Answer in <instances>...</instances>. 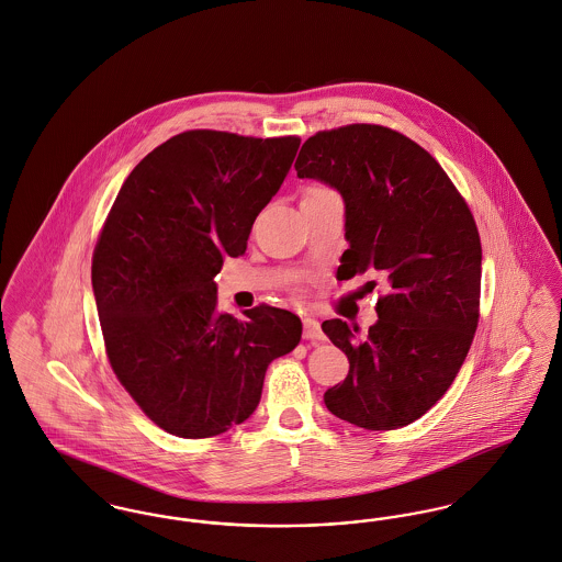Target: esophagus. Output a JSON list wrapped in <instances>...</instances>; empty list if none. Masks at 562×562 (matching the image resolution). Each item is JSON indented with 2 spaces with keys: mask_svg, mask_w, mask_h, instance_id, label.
I'll use <instances>...</instances> for the list:
<instances>
[{
  "mask_svg": "<svg viewBox=\"0 0 562 562\" xmlns=\"http://www.w3.org/2000/svg\"><path fill=\"white\" fill-rule=\"evenodd\" d=\"M324 337L319 322H315L313 317H305V339L308 341H319Z\"/></svg>",
  "mask_w": 562,
  "mask_h": 562,
  "instance_id": "esophagus-1",
  "label": "esophagus"
}]
</instances>
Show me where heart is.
<instances>
[{"label":"heart","mask_w":562,"mask_h":562,"mask_svg":"<svg viewBox=\"0 0 562 562\" xmlns=\"http://www.w3.org/2000/svg\"><path fill=\"white\" fill-rule=\"evenodd\" d=\"M317 191H319V189H317Z\"/></svg>","instance_id":"1"}]
</instances>
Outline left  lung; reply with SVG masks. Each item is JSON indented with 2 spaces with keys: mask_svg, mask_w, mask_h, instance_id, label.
<instances>
[{
  "mask_svg": "<svg viewBox=\"0 0 562 562\" xmlns=\"http://www.w3.org/2000/svg\"><path fill=\"white\" fill-rule=\"evenodd\" d=\"M294 167L344 198V279L371 272L386 285L364 337L344 319L322 324L350 360L348 378L324 393V404L373 431L409 425L447 393L479 324L474 218L438 160L384 126L317 133Z\"/></svg>",
  "mask_w": 562,
  "mask_h": 562,
  "instance_id": "8db88e82",
  "label": "left lung"
}]
</instances>
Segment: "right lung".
<instances>
[{
    "mask_svg": "<svg viewBox=\"0 0 562 562\" xmlns=\"http://www.w3.org/2000/svg\"><path fill=\"white\" fill-rule=\"evenodd\" d=\"M299 146V137L180 133L128 173L106 216L92 259L106 355L167 434L210 438L245 423L268 364L301 341L303 324L285 308L221 313L212 281L225 256L247 251Z\"/></svg>",
    "mask_w": 562,
    "mask_h": 562,
    "instance_id": "1",
    "label": "right lung"
}]
</instances>
